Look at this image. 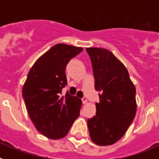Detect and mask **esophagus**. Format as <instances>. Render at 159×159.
<instances>
[{
    "mask_svg": "<svg viewBox=\"0 0 159 159\" xmlns=\"http://www.w3.org/2000/svg\"><path fill=\"white\" fill-rule=\"evenodd\" d=\"M82 102L84 104H85V103H87V102H88V100H87V98L86 97H83L82 98Z\"/></svg>",
    "mask_w": 159,
    "mask_h": 159,
    "instance_id": "34e87169",
    "label": "esophagus"
}]
</instances>
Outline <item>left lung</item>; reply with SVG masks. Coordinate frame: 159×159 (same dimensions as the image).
Returning <instances> with one entry per match:
<instances>
[{"label":"left lung","mask_w":159,"mask_h":159,"mask_svg":"<svg viewBox=\"0 0 159 159\" xmlns=\"http://www.w3.org/2000/svg\"><path fill=\"white\" fill-rule=\"evenodd\" d=\"M99 102L95 116L88 119L91 139L99 146L112 145L125 134L136 114L134 84L127 67L107 49L88 48Z\"/></svg>","instance_id":"left-lung-1"}]
</instances>
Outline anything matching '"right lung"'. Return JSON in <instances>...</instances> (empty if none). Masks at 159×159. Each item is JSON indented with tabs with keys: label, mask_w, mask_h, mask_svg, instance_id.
I'll list each match as a JSON object with an SVG mask.
<instances>
[{
	"label": "right lung",
	"mask_w": 159,
	"mask_h": 159,
	"mask_svg": "<svg viewBox=\"0 0 159 159\" xmlns=\"http://www.w3.org/2000/svg\"><path fill=\"white\" fill-rule=\"evenodd\" d=\"M82 48L56 44L36 60L28 73L22 95L36 130L50 139L67 135L80 116L82 101L62 89L67 85L65 68Z\"/></svg>",
	"instance_id": "add662e5"
}]
</instances>
